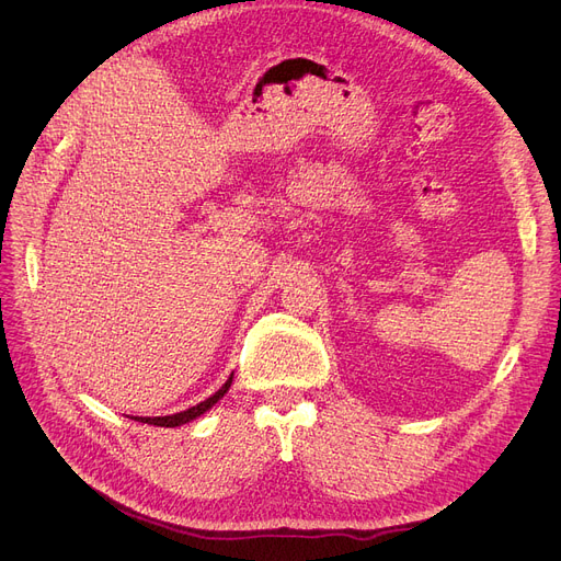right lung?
<instances>
[{
	"label": "right lung",
	"instance_id": "right-lung-1",
	"mask_svg": "<svg viewBox=\"0 0 561 561\" xmlns=\"http://www.w3.org/2000/svg\"><path fill=\"white\" fill-rule=\"evenodd\" d=\"M231 379H233V373L229 375V379L225 381V385H222L211 398H206L204 402H199V404H195V407H191V409H186V411H180V414H172V416H154V419H140V416H136L134 421L147 423V425H157V427H180V425H184V423H191V421H195L197 416H202L204 411H209V409L229 391Z\"/></svg>",
	"mask_w": 561,
	"mask_h": 561
}]
</instances>
